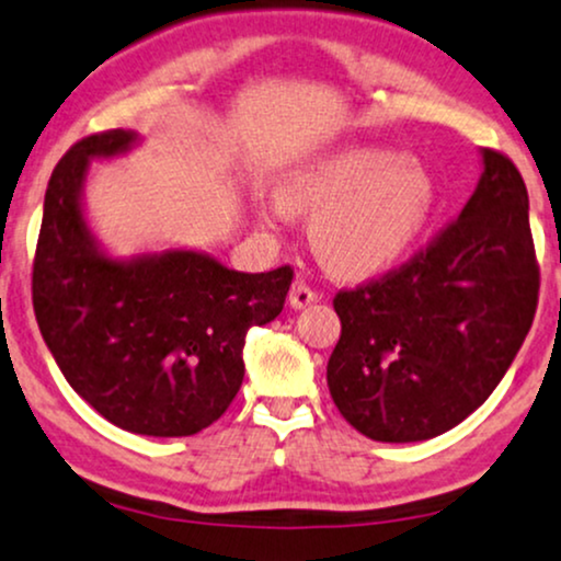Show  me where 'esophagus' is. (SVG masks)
Wrapping results in <instances>:
<instances>
[{
    "label": "esophagus",
    "instance_id": "34e87169",
    "mask_svg": "<svg viewBox=\"0 0 561 561\" xmlns=\"http://www.w3.org/2000/svg\"><path fill=\"white\" fill-rule=\"evenodd\" d=\"M316 300H319V293H316V289H310L308 285H302V282H295L293 289H289V308L302 310Z\"/></svg>",
    "mask_w": 561,
    "mask_h": 561
}]
</instances>
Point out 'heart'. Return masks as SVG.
<instances>
[{"mask_svg":"<svg viewBox=\"0 0 561 561\" xmlns=\"http://www.w3.org/2000/svg\"><path fill=\"white\" fill-rule=\"evenodd\" d=\"M434 195V180L417 159L383 146H350L287 174L276 204L259 206V219H310V245L323 266L366 279L413 248Z\"/></svg>","mask_w":561,"mask_h":561,"instance_id":"obj_1","label":"heart"}]
</instances>
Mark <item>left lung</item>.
<instances>
[{
	"label": "left lung",
	"mask_w": 561,
	"mask_h": 561,
	"mask_svg": "<svg viewBox=\"0 0 561 561\" xmlns=\"http://www.w3.org/2000/svg\"><path fill=\"white\" fill-rule=\"evenodd\" d=\"M481 180L428 251L340 293L342 334L327 366L332 400L363 436L426 442L489 400L530 332L538 302L528 191L481 148Z\"/></svg>",
	"instance_id": "1"
}]
</instances>
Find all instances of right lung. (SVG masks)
<instances>
[{"label":"right lung","instance_id":"right-lung-1","mask_svg":"<svg viewBox=\"0 0 561 561\" xmlns=\"http://www.w3.org/2000/svg\"><path fill=\"white\" fill-rule=\"evenodd\" d=\"M140 140L133 130L91 135L54 167L33 310L67 383L101 417L140 436H193L240 391L245 334L282 313L293 268L234 272L193 248L106 251L88 221V170Z\"/></svg>","mask_w":561,"mask_h":561}]
</instances>
